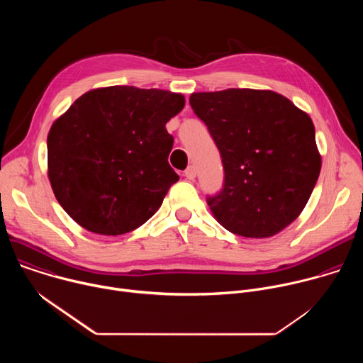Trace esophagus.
<instances>
[{
	"instance_id": "1",
	"label": "esophagus",
	"mask_w": 363,
	"mask_h": 363,
	"mask_svg": "<svg viewBox=\"0 0 363 363\" xmlns=\"http://www.w3.org/2000/svg\"><path fill=\"white\" fill-rule=\"evenodd\" d=\"M184 175H185V178L186 179H189V181H192V179H195V177H196V171H195V167H188L186 169H185V172H184Z\"/></svg>"
}]
</instances>
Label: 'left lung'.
Wrapping results in <instances>:
<instances>
[{
	"instance_id": "8db88e82",
	"label": "left lung",
	"mask_w": 363,
	"mask_h": 363,
	"mask_svg": "<svg viewBox=\"0 0 363 363\" xmlns=\"http://www.w3.org/2000/svg\"><path fill=\"white\" fill-rule=\"evenodd\" d=\"M189 105L221 153L224 185L206 199L217 221L247 238L290 225L322 168L310 116L272 90L192 93Z\"/></svg>"
}]
</instances>
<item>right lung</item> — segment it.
Returning <instances> with one entry per match:
<instances>
[{
	"label": "right lung",
	"mask_w": 363,
	"mask_h": 363,
	"mask_svg": "<svg viewBox=\"0 0 363 363\" xmlns=\"http://www.w3.org/2000/svg\"><path fill=\"white\" fill-rule=\"evenodd\" d=\"M184 106L181 93L133 86L80 96L47 136L48 179L63 210L101 235L145 224L179 179L165 125Z\"/></svg>",
	"instance_id": "add662e5"
}]
</instances>
